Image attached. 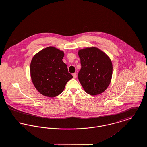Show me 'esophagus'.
<instances>
[{
    "mask_svg": "<svg viewBox=\"0 0 147 147\" xmlns=\"http://www.w3.org/2000/svg\"><path fill=\"white\" fill-rule=\"evenodd\" d=\"M72 75H73V78H76V77H77V74H76V73H73Z\"/></svg>",
    "mask_w": 147,
    "mask_h": 147,
    "instance_id": "esophagus-1",
    "label": "esophagus"
}]
</instances>
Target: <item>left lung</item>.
I'll return each instance as SVG.
<instances>
[{
  "label": "left lung",
  "mask_w": 147,
  "mask_h": 147,
  "mask_svg": "<svg viewBox=\"0 0 147 147\" xmlns=\"http://www.w3.org/2000/svg\"><path fill=\"white\" fill-rule=\"evenodd\" d=\"M78 55L82 65L78 79L85 91L94 96L104 92L112 78L110 57L95 47L79 49Z\"/></svg>",
  "instance_id": "left-lung-1"
}]
</instances>
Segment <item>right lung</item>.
<instances>
[{
    "label": "right lung",
    "mask_w": 147,
    "mask_h": 147,
    "mask_svg": "<svg viewBox=\"0 0 147 147\" xmlns=\"http://www.w3.org/2000/svg\"><path fill=\"white\" fill-rule=\"evenodd\" d=\"M64 53L49 46L33 57L30 75L36 89L43 95L55 98L63 92L67 83L73 78L62 61Z\"/></svg>",
    "instance_id": "1"
}]
</instances>
